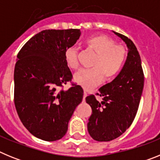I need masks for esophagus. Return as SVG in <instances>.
I'll list each match as a JSON object with an SVG mask.
<instances>
[{
    "label": "esophagus",
    "instance_id": "obj_1",
    "mask_svg": "<svg viewBox=\"0 0 160 160\" xmlns=\"http://www.w3.org/2000/svg\"><path fill=\"white\" fill-rule=\"evenodd\" d=\"M87 94H88V93H87V90H84V96H83V100L86 99V97L87 96Z\"/></svg>",
    "mask_w": 160,
    "mask_h": 160
}]
</instances>
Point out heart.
I'll use <instances>...</instances> for the list:
<instances>
[{"instance_id": "b5f03b06", "label": "heart", "mask_w": 160, "mask_h": 160, "mask_svg": "<svg viewBox=\"0 0 160 160\" xmlns=\"http://www.w3.org/2000/svg\"><path fill=\"white\" fill-rule=\"evenodd\" d=\"M86 47L95 52L91 68L82 69L74 75V80L86 88L99 84L102 81H111L122 70L126 60V50L116 45L112 38L106 35L97 34L87 38L84 42ZM64 57L67 66L73 70L79 66L78 50L69 47L65 50Z\"/></svg>"}]
</instances>
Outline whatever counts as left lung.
I'll use <instances>...</instances> for the list:
<instances>
[{"instance_id": "left-lung-1", "label": "left lung", "mask_w": 160, "mask_h": 160, "mask_svg": "<svg viewBox=\"0 0 160 160\" xmlns=\"http://www.w3.org/2000/svg\"><path fill=\"white\" fill-rule=\"evenodd\" d=\"M114 32L128 48L125 65L111 82L103 86L95 94L103 97L102 101H98L94 94L86 98V102L92 108L87 129L90 136L98 142L113 140L131 127L143 89V70L136 46L128 37Z\"/></svg>"}]
</instances>
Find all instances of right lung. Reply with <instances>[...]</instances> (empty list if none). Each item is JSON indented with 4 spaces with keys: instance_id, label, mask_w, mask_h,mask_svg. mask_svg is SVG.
<instances>
[{
    "instance_id": "right-lung-1",
    "label": "right lung",
    "mask_w": 160,
    "mask_h": 160,
    "mask_svg": "<svg viewBox=\"0 0 160 160\" xmlns=\"http://www.w3.org/2000/svg\"><path fill=\"white\" fill-rule=\"evenodd\" d=\"M81 35L80 29H46L31 38L18 54L14 69V104L25 128L45 141L61 139L83 98L72 82L64 57ZM72 82L69 90L64 85Z\"/></svg>"
}]
</instances>
